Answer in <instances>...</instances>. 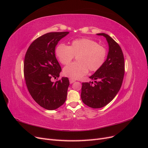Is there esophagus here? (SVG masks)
<instances>
[{
  "label": "esophagus",
  "instance_id": "esophagus-1",
  "mask_svg": "<svg viewBox=\"0 0 148 148\" xmlns=\"http://www.w3.org/2000/svg\"><path fill=\"white\" fill-rule=\"evenodd\" d=\"M69 81H70V83H74L75 82V79H73V78H70L69 79Z\"/></svg>",
  "mask_w": 148,
  "mask_h": 148
}]
</instances>
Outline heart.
<instances>
[{
    "instance_id": "heart-1",
    "label": "heart",
    "mask_w": 148,
    "mask_h": 148,
    "mask_svg": "<svg viewBox=\"0 0 148 148\" xmlns=\"http://www.w3.org/2000/svg\"><path fill=\"white\" fill-rule=\"evenodd\" d=\"M56 53L60 63L68 65L77 57L76 63L65 66L64 74L73 79H78L86 75L88 70L96 71L104 64L107 56L105 47L99 45L95 40L82 38L73 40L70 46L60 44Z\"/></svg>"
}]
</instances>
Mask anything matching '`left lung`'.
Listing matches in <instances>:
<instances>
[{"instance_id":"obj_1","label":"left lung","mask_w":148,"mask_h":148,"mask_svg":"<svg viewBox=\"0 0 148 148\" xmlns=\"http://www.w3.org/2000/svg\"><path fill=\"white\" fill-rule=\"evenodd\" d=\"M109 44V53L104 64L90 78L95 83H82L81 97L84 104L94 109L104 107L113 100L122 86L125 62L122 49L114 40L105 33Z\"/></svg>"}]
</instances>
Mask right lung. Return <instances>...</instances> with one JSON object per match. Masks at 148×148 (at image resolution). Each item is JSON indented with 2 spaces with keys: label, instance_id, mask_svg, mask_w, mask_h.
Returning a JSON list of instances; mask_svg holds the SVG:
<instances>
[{
  "label": "right lung",
  "instance_id": "obj_1",
  "mask_svg": "<svg viewBox=\"0 0 148 148\" xmlns=\"http://www.w3.org/2000/svg\"><path fill=\"white\" fill-rule=\"evenodd\" d=\"M69 33L44 34L30 44L25 54L23 71L28 90L33 99L47 110L59 108L66 99L69 78L63 77L55 83L51 79L60 76L62 69L56 57L55 49L58 42Z\"/></svg>",
  "mask_w": 148,
  "mask_h": 148
}]
</instances>
